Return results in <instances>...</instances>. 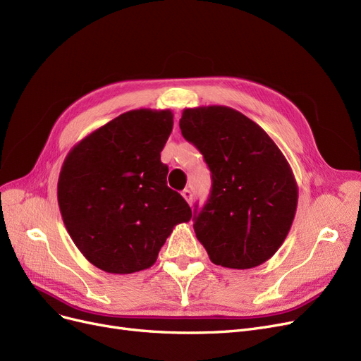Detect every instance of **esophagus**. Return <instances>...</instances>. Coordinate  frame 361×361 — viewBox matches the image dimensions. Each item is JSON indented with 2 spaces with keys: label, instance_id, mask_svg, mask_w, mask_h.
Instances as JSON below:
<instances>
[{
  "label": "esophagus",
  "instance_id": "esophagus-1",
  "mask_svg": "<svg viewBox=\"0 0 361 361\" xmlns=\"http://www.w3.org/2000/svg\"><path fill=\"white\" fill-rule=\"evenodd\" d=\"M181 195H183V197L185 199V202H188L189 205H192V202H193V193H192L189 189H184Z\"/></svg>",
  "mask_w": 361,
  "mask_h": 361
}]
</instances>
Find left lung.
Masks as SVG:
<instances>
[{
  "instance_id": "obj_1",
  "label": "left lung",
  "mask_w": 361,
  "mask_h": 361,
  "mask_svg": "<svg viewBox=\"0 0 361 361\" xmlns=\"http://www.w3.org/2000/svg\"><path fill=\"white\" fill-rule=\"evenodd\" d=\"M180 129L211 171V196L193 224L209 260L229 269L269 260L286 241L299 197L283 152L257 123L226 105L184 109Z\"/></svg>"
}]
</instances>
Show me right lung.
I'll return each instance as SVG.
<instances>
[{
	"label": "right lung",
	"mask_w": 361,
	"mask_h": 361,
	"mask_svg": "<svg viewBox=\"0 0 361 361\" xmlns=\"http://www.w3.org/2000/svg\"><path fill=\"white\" fill-rule=\"evenodd\" d=\"M172 125L171 110H130L90 132L63 160V224L80 252L105 272L152 268L173 228L192 219L160 162Z\"/></svg>",
	"instance_id": "add662e5"
}]
</instances>
